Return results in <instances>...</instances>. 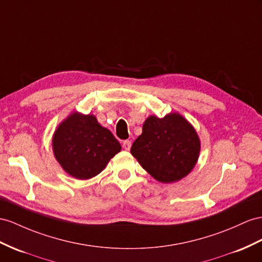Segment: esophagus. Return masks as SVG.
<instances>
[{"mask_svg": "<svg viewBox=\"0 0 262 262\" xmlns=\"http://www.w3.org/2000/svg\"><path fill=\"white\" fill-rule=\"evenodd\" d=\"M132 147V142L130 140H125V142H123V148L125 150H129Z\"/></svg>", "mask_w": 262, "mask_h": 262, "instance_id": "34e87169", "label": "esophagus"}]
</instances>
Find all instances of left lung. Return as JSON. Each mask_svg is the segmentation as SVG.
I'll use <instances>...</instances> for the list:
<instances>
[{"mask_svg": "<svg viewBox=\"0 0 262 262\" xmlns=\"http://www.w3.org/2000/svg\"><path fill=\"white\" fill-rule=\"evenodd\" d=\"M200 151L196 130L179 114L149 116L130 152L143 168L160 183L178 182L195 167Z\"/></svg>", "mask_w": 262, "mask_h": 262, "instance_id": "1", "label": "left lung"}]
</instances>
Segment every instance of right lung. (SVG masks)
Returning a JSON list of instances; mask_svg holds the SVG:
<instances>
[{"label": "right lung", "instance_id": "1", "mask_svg": "<svg viewBox=\"0 0 262 262\" xmlns=\"http://www.w3.org/2000/svg\"><path fill=\"white\" fill-rule=\"evenodd\" d=\"M120 149L118 140L93 115L72 114L58 126L53 137L57 162L77 179L98 175Z\"/></svg>", "mask_w": 262, "mask_h": 262}]
</instances>
